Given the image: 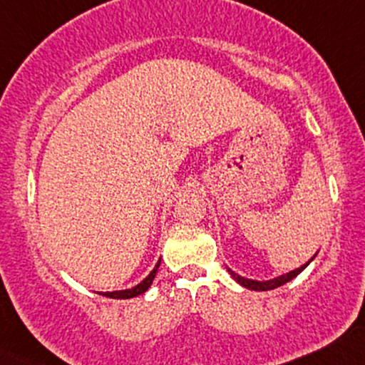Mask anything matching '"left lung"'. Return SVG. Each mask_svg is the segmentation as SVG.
I'll list each match as a JSON object with an SVG mask.
<instances>
[{
  "instance_id": "8db88e82",
  "label": "left lung",
  "mask_w": 365,
  "mask_h": 365,
  "mask_svg": "<svg viewBox=\"0 0 365 365\" xmlns=\"http://www.w3.org/2000/svg\"><path fill=\"white\" fill-rule=\"evenodd\" d=\"M307 265H308V263H307ZM307 265H303V267L296 268V270L289 272V274L280 275V277H275V279H272V280H262V282H259V280L244 279V277H241V275L235 274V272H232L230 268H228V274H230L232 277H234V280H237V282L241 284V286L247 287V289H253V291H270V289H275V287L284 286V284L289 282V280H293V279L296 277V275L299 274V272L305 270Z\"/></svg>"
}]
</instances>
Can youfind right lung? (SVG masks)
I'll use <instances>...</instances> for the list:
<instances>
[{
    "instance_id": "right-lung-1",
    "label": "right lung",
    "mask_w": 365,
    "mask_h": 365,
    "mask_svg": "<svg viewBox=\"0 0 365 365\" xmlns=\"http://www.w3.org/2000/svg\"><path fill=\"white\" fill-rule=\"evenodd\" d=\"M159 263H161V262H158V265H155L154 270H152L150 274L147 275V277L143 279L142 282L138 284V286L131 287V289H124V291H112V293H100V294L107 296V298H114V299H128V298H135V296H138V294H143V293H145V291L149 289V287H150L152 280H154V277H155V272H158Z\"/></svg>"
}]
</instances>
